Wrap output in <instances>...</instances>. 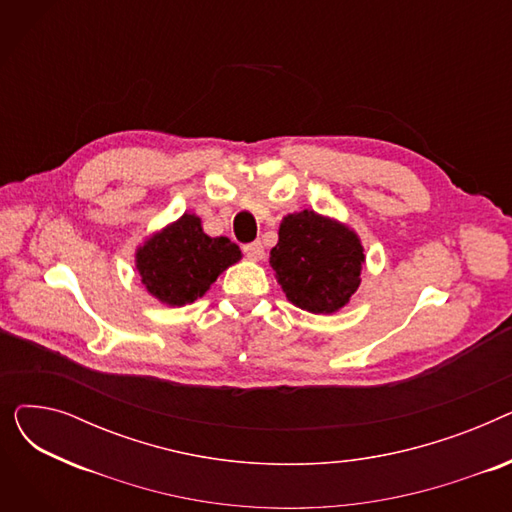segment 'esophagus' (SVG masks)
<instances>
[{"label": "esophagus", "mask_w": 512, "mask_h": 512, "mask_svg": "<svg viewBox=\"0 0 512 512\" xmlns=\"http://www.w3.org/2000/svg\"><path fill=\"white\" fill-rule=\"evenodd\" d=\"M242 251H245V255L251 259V261H261L265 257V249L261 245V240H253L249 242V245L242 247Z\"/></svg>", "instance_id": "1"}]
</instances>
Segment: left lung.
Listing matches in <instances>:
<instances>
[{"label":"left lung","instance_id":"8db88e82","mask_svg":"<svg viewBox=\"0 0 512 512\" xmlns=\"http://www.w3.org/2000/svg\"><path fill=\"white\" fill-rule=\"evenodd\" d=\"M363 263L359 236L311 209L286 215L270 253L286 299L315 315L334 313L351 301Z\"/></svg>","mask_w":512,"mask_h":512}]
</instances>
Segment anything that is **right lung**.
<instances>
[{
    "instance_id": "obj_1",
    "label": "right lung",
    "mask_w": 512,
    "mask_h": 512,
    "mask_svg": "<svg viewBox=\"0 0 512 512\" xmlns=\"http://www.w3.org/2000/svg\"><path fill=\"white\" fill-rule=\"evenodd\" d=\"M238 259L240 249L230 238L207 236L197 215L184 213L137 249V270L157 301L182 307L201 299Z\"/></svg>"
}]
</instances>
